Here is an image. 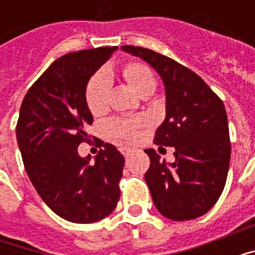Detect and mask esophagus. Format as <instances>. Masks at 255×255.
Here are the masks:
<instances>
[{"label":"esophagus","mask_w":255,"mask_h":255,"mask_svg":"<svg viewBox=\"0 0 255 255\" xmlns=\"http://www.w3.org/2000/svg\"><path fill=\"white\" fill-rule=\"evenodd\" d=\"M131 151H132V150L128 149V147H123L122 149V153L124 154V157H128V155L131 154Z\"/></svg>","instance_id":"esophagus-1"}]
</instances>
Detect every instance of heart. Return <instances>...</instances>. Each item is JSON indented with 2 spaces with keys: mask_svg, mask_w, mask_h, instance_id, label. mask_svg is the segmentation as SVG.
Instances as JSON below:
<instances>
[{
  "mask_svg": "<svg viewBox=\"0 0 255 255\" xmlns=\"http://www.w3.org/2000/svg\"><path fill=\"white\" fill-rule=\"evenodd\" d=\"M123 79L127 82L131 89L139 97H149L155 89V78L151 68L147 64L140 61L127 63L122 69ZM111 89V79L108 73L98 72L93 75L86 86V105L91 112V115L100 116L106 111L108 106V95ZM139 122H126V120H112L108 123V129L116 136L124 139H135L136 127Z\"/></svg>",
  "mask_w": 255,
  "mask_h": 255,
  "instance_id": "obj_1",
  "label": "heart"
}]
</instances>
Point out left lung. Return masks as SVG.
<instances>
[{
    "instance_id": "obj_1",
    "label": "left lung",
    "mask_w": 255,
    "mask_h": 255,
    "mask_svg": "<svg viewBox=\"0 0 255 255\" xmlns=\"http://www.w3.org/2000/svg\"><path fill=\"white\" fill-rule=\"evenodd\" d=\"M122 50L154 68L165 87V120L155 131L158 146L175 147L172 164L146 149L144 173L155 208L164 217L184 221L208 213L224 190L231 158L228 119L223 101L191 69L138 46Z\"/></svg>"
}]
</instances>
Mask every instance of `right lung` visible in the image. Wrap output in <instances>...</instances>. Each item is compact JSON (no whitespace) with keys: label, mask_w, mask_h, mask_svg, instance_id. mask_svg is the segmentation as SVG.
I'll return each mask as SVG.
<instances>
[{"label":"right lung","mask_w":255,"mask_h":255,"mask_svg":"<svg viewBox=\"0 0 255 255\" xmlns=\"http://www.w3.org/2000/svg\"><path fill=\"white\" fill-rule=\"evenodd\" d=\"M116 46L68 53L32 84L21 102L16 138L25 171L42 201L64 220L89 224L105 219L120 199L124 157L105 143L91 161L78 146L89 139L93 115L86 86Z\"/></svg>","instance_id":"obj_1"}]
</instances>
